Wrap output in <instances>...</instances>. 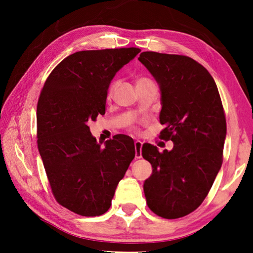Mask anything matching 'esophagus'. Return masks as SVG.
<instances>
[{
  "instance_id": "obj_1",
  "label": "esophagus",
  "mask_w": 253,
  "mask_h": 253,
  "mask_svg": "<svg viewBox=\"0 0 253 253\" xmlns=\"http://www.w3.org/2000/svg\"><path fill=\"white\" fill-rule=\"evenodd\" d=\"M142 147H143V143L139 142V140H136L135 142V157L136 158L142 157Z\"/></svg>"
}]
</instances>
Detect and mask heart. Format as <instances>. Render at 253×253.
<instances>
[{
	"label": "heart",
	"mask_w": 253,
	"mask_h": 253,
	"mask_svg": "<svg viewBox=\"0 0 253 253\" xmlns=\"http://www.w3.org/2000/svg\"><path fill=\"white\" fill-rule=\"evenodd\" d=\"M114 88H115V83H113V84H111L109 85V88H108V96H110L111 93H113Z\"/></svg>",
	"instance_id": "obj_1"
}]
</instances>
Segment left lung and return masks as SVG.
I'll list each match as a JSON object with an SVG mask.
<instances>
[{
	"label": "left lung",
	"instance_id": "left-lung-1",
	"mask_svg": "<svg viewBox=\"0 0 253 253\" xmlns=\"http://www.w3.org/2000/svg\"><path fill=\"white\" fill-rule=\"evenodd\" d=\"M138 60L160 84L164 125L160 137L172 151L143 145L142 155L153 174L144 183L148 208L164 219H178L207 198L223 162L225 114L215 81L186 55L145 51Z\"/></svg>",
	"mask_w": 253,
	"mask_h": 253
}]
</instances>
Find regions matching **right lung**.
Instances as JSON below:
<instances>
[{
  "instance_id": "obj_1",
  "label": "right lung",
  "mask_w": 253,
  "mask_h": 253,
  "mask_svg": "<svg viewBox=\"0 0 253 253\" xmlns=\"http://www.w3.org/2000/svg\"><path fill=\"white\" fill-rule=\"evenodd\" d=\"M138 48L78 51L51 71L37 106L38 148L57 202L83 216L106 213L135 157V145L116 135L101 147L88 122L105 115L111 79Z\"/></svg>"
}]
</instances>
